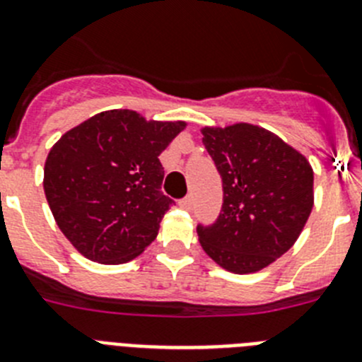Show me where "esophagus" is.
Wrapping results in <instances>:
<instances>
[{
  "label": "esophagus",
  "mask_w": 362,
  "mask_h": 362,
  "mask_svg": "<svg viewBox=\"0 0 362 362\" xmlns=\"http://www.w3.org/2000/svg\"><path fill=\"white\" fill-rule=\"evenodd\" d=\"M192 204H194V199H192L190 196L179 201V206H181V209H185V210H190V209H192Z\"/></svg>",
  "instance_id": "obj_1"
}]
</instances>
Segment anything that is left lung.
<instances>
[{
  "instance_id": "obj_1",
  "label": "left lung",
  "mask_w": 362,
  "mask_h": 362,
  "mask_svg": "<svg viewBox=\"0 0 362 362\" xmlns=\"http://www.w3.org/2000/svg\"><path fill=\"white\" fill-rule=\"evenodd\" d=\"M223 179V209L197 226L203 250L232 274H255L290 250L313 209V168L297 148L252 123L203 127Z\"/></svg>"
}]
</instances>
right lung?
<instances>
[{"instance_id":"right-lung-1","label":"right lung","mask_w":362,"mask_h":362,"mask_svg":"<svg viewBox=\"0 0 362 362\" xmlns=\"http://www.w3.org/2000/svg\"><path fill=\"white\" fill-rule=\"evenodd\" d=\"M187 121L99 112L63 134L45 161L43 188L57 226L86 259L129 263L158 238L172 199L159 153Z\"/></svg>"}]
</instances>
